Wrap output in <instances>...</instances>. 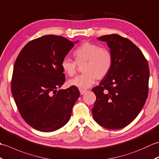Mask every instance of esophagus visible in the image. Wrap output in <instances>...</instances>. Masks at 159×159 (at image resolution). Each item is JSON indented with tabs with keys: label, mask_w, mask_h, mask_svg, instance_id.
I'll return each mask as SVG.
<instances>
[{
	"label": "esophagus",
	"mask_w": 159,
	"mask_h": 159,
	"mask_svg": "<svg viewBox=\"0 0 159 159\" xmlns=\"http://www.w3.org/2000/svg\"><path fill=\"white\" fill-rule=\"evenodd\" d=\"M80 94H82V95H83L84 93H86V92H87V90H83V89H80Z\"/></svg>",
	"instance_id": "34e87169"
}]
</instances>
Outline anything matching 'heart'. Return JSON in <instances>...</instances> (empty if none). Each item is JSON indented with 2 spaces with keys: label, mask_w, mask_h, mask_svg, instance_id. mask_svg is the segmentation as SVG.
Returning a JSON list of instances; mask_svg holds the SVG:
<instances>
[{
  "label": "heart",
  "mask_w": 159,
  "mask_h": 159,
  "mask_svg": "<svg viewBox=\"0 0 159 159\" xmlns=\"http://www.w3.org/2000/svg\"><path fill=\"white\" fill-rule=\"evenodd\" d=\"M75 61L68 57L63 58L61 67L66 75L73 76L77 69V65L82 66L83 74L69 81L70 86L81 89L91 87L96 80H102L110 71L114 58L111 52L107 48H100L98 45L84 42L73 52Z\"/></svg>",
  "instance_id": "b5f03b06"
}]
</instances>
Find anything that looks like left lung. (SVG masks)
Masks as SVG:
<instances>
[{
    "label": "left lung",
    "instance_id": "obj_1",
    "mask_svg": "<svg viewBox=\"0 0 159 159\" xmlns=\"http://www.w3.org/2000/svg\"><path fill=\"white\" fill-rule=\"evenodd\" d=\"M114 62L108 75L92 90L97 99L92 109L98 125L108 129L127 126L142 110L148 95L149 66L143 53L120 35H104Z\"/></svg>",
    "mask_w": 159,
    "mask_h": 159
}]
</instances>
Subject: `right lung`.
<instances>
[{
    "label": "right lung",
    "mask_w": 159,
    "mask_h": 159,
    "mask_svg": "<svg viewBox=\"0 0 159 159\" xmlns=\"http://www.w3.org/2000/svg\"><path fill=\"white\" fill-rule=\"evenodd\" d=\"M77 41L45 35L29 42L16 58L11 93L20 115L34 129L54 131L69 120L80 91L56 89L65 82L61 62Z\"/></svg>",
    "instance_id": "right-lung-1"
}]
</instances>
